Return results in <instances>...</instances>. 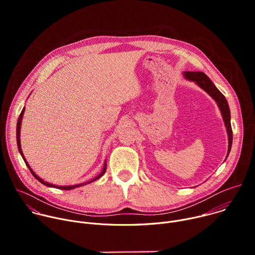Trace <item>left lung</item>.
Returning <instances> with one entry per match:
<instances>
[{"mask_svg":"<svg viewBox=\"0 0 255 255\" xmlns=\"http://www.w3.org/2000/svg\"><path fill=\"white\" fill-rule=\"evenodd\" d=\"M184 77L188 81L194 82L201 89H203L207 94H209V96H211L213 98V100H215L218 107H219L223 121L225 123L227 134H228V151H227V156H226V158H227L230 153L231 147H232L233 133H232V128H231L230 108H229L226 98L219 90L216 88V86L208 78V76L205 75L202 71H184Z\"/></svg>","mask_w":255,"mask_h":255,"instance_id":"obj_1","label":"left lung"}]
</instances>
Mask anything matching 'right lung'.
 Masks as SVG:
<instances>
[{
  "instance_id": "add662e5",
  "label": "right lung",
  "mask_w": 255,
  "mask_h": 255,
  "mask_svg": "<svg viewBox=\"0 0 255 255\" xmlns=\"http://www.w3.org/2000/svg\"><path fill=\"white\" fill-rule=\"evenodd\" d=\"M24 112H25V107L23 108V110H22V112H21V114H20V116H19L18 122H17V128H16V136H17V146H18L19 152H20V154H21L22 158L24 159V161H25L26 165L28 166L29 170L31 171V173L33 174V176H34L36 179H37V180H39L41 184H43L44 186H46V187H49V188H55V189H59V190H65V191H68V190H72V189H76V188H79V187H82V186H85V185L91 184V183H93V181H95V180L99 179V178H100V177H101V176H102V175H103V174L106 172V168H107V162H106V160H105V162H104V166H103V169H102L101 173H100L99 175H97L96 177L92 178L91 180H89V181H86V183H83V184H79V185H72V186H56V185H52V184H49V183H47V181L43 180L41 177H39L37 174H36V173L33 171V169L30 167L29 163L27 162V160H26V158H25V156H24V154H23L22 148H21V142H20V130H21V124H22V119H23V115H24Z\"/></svg>"
}]
</instances>
